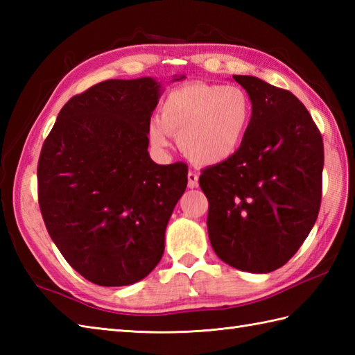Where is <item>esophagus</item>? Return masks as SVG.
Masks as SVG:
<instances>
[{"label": "esophagus", "mask_w": 355, "mask_h": 355, "mask_svg": "<svg viewBox=\"0 0 355 355\" xmlns=\"http://www.w3.org/2000/svg\"><path fill=\"white\" fill-rule=\"evenodd\" d=\"M187 186H189L191 189L198 186V173L197 172L189 171V173H187Z\"/></svg>", "instance_id": "1"}]
</instances>
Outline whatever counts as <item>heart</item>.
Returning <instances> with one entry per match:
<instances>
[{
    "label": "heart",
    "instance_id": "b5f03b06",
    "mask_svg": "<svg viewBox=\"0 0 355 355\" xmlns=\"http://www.w3.org/2000/svg\"><path fill=\"white\" fill-rule=\"evenodd\" d=\"M250 122L252 102L243 88L192 82L166 96L149 137L155 146L168 148L172 132L180 134V148L192 162L218 164L241 148Z\"/></svg>",
    "mask_w": 355,
    "mask_h": 355
}]
</instances>
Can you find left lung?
<instances>
[{"label": "left lung", "mask_w": 355, "mask_h": 355, "mask_svg": "<svg viewBox=\"0 0 355 355\" xmlns=\"http://www.w3.org/2000/svg\"><path fill=\"white\" fill-rule=\"evenodd\" d=\"M252 102L243 145L205 169L207 232L216 256L248 273L288 262L318 220L323 141L296 96L254 76H233Z\"/></svg>", "instance_id": "obj_1"}]
</instances>
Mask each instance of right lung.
Wrapping results in <instances>:
<instances>
[{
	"label": "right lung",
	"instance_id": "obj_1",
	"mask_svg": "<svg viewBox=\"0 0 355 355\" xmlns=\"http://www.w3.org/2000/svg\"><path fill=\"white\" fill-rule=\"evenodd\" d=\"M162 92L153 78L101 82L64 105L42 145L37 198L45 227L93 284H135L163 256L187 166L149 157L150 116Z\"/></svg>",
	"mask_w": 355,
	"mask_h": 355
}]
</instances>
